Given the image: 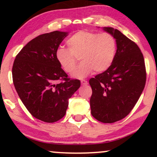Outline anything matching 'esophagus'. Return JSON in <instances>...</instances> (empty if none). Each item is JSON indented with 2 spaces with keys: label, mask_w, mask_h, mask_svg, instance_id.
I'll list each match as a JSON object with an SVG mask.
<instances>
[{
  "label": "esophagus",
  "mask_w": 157,
  "mask_h": 157,
  "mask_svg": "<svg viewBox=\"0 0 157 157\" xmlns=\"http://www.w3.org/2000/svg\"><path fill=\"white\" fill-rule=\"evenodd\" d=\"M81 82V84L82 85H83V86H86V85H88V82L86 80H82L80 81Z\"/></svg>",
  "instance_id": "esophagus-1"
}]
</instances>
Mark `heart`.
Segmentation results:
<instances>
[{"instance_id":"heart-1","label":"heart","mask_w":157,"mask_h":157,"mask_svg":"<svg viewBox=\"0 0 157 157\" xmlns=\"http://www.w3.org/2000/svg\"><path fill=\"white\" fill-rule=\"evenodd\" d=\"M68 48L59 47L55 57L66 72H71L77 57L82 62L71 74L75 78L82 79L94 71L101 73L111 67L116 57L117 44L115 37L109 32L99 34L80 30L66 40Z\"/></svg>"}]
</instances>
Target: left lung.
<instances>
[{
  "label": "left lung",
  "instance_id": "left-lung-1",
  "mask_svg": "<svg viewBox=\"0 0 157 157\" xmlns=\"http://www.w3.org/2000/svg\"><path fill=\"white\" fill-rule=\"evenodd\" d=\"M104 31L115 37L116 57L109 69L89 80L91 115L98 121L113 123L125 118L145 88L146 70L140 48L121 32L111 27Z\"/></svg>",
  "mask_w": 157,
  "mask_h": 157
}]
</instances>
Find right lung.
Instances as JSON below:
<instances>
[{"label": "right lung", "instance_id": "obj_1", "mask_svg": "<svg viewBox=\"0 0 157 157\" xmlns=\"http://www.w3.org/2000/svg\"><path fill=\"white\" fill-rule=\"evenodd\" d=\"M67 35L55 31L37 36L17 54L12 66L20 99L32 116L45 122L63 117L68 99L80 86L79 80L68 78L56 60V50Z\"/></svg>", "mask_w": 157, "mask_h": 157}]
</instances>
